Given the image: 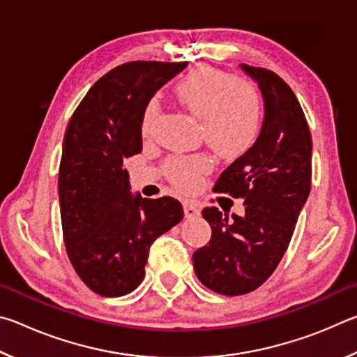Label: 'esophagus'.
<instances>
[{"instance_id":"34e87169","label":"esophagus","mask_w":357,"mask_h":357,"mask_svg":"<svg viewBox=\"0 0 357 357\" xmlns=\"http://www.w3.org/2000/svg\"><path fill=\"white\" fill-rule=\"evenodd\" d=\"M184 215H185V219H193V217H198L200 215V208L190 202H184Z\"/></svg>"}]
</instances>
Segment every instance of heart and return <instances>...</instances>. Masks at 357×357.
<instances>
[{"label": "heart", "mask_w": 357, "mask_h": 357, "mask_svg": "<svg viewBox=\"0 0 357 357\" xmlns=\"http://www.w3.org/2000/svg\"><path fill=\"white\" fill-rule=\"evenodd\" d=\"M181 104L202 118L204 137L223 154L243 153L257 140L261 128V102L255 88L227 72L200 66L176 84ZM159 113V100L151 99L143 110V130H148ZM209 170L203 155L181 157L168 162V174L183 189L197 184L198 174Z\"/></svg>", "instance_id": "obj_1"}]
</instances>
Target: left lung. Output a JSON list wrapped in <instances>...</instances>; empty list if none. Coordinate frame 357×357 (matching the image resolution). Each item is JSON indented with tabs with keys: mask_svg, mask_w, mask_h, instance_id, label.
Masks as SVG:
<instances>
[{
	"mask_svg": "<svg viewBox=\"0 0 357 357\" xmlns=\"http://www.w3.org/2000/svg\"><path fill=\"white\" fill-rule=\"evenodd\" d=\"M239 68L258 84L264 118L257 142L223 170L215 189L243 197L245 213L228 219L204 208L213 236L192 258L198 280L225 296L253 291L274 273L312 181V137L291 88L268 69Z\"/></svg>",
	"mask_w": 357,
	"mask_h": 357,
	"instance_id": "obj_1",
	"label": "left lung"
}]
</instances>
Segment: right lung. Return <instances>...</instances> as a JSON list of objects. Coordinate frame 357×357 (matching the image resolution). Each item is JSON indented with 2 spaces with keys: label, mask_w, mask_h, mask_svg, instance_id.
Listing matches in <instances>:
<instances>
[{
  "label": "right lung",
  "mask_w": 357,
  "mask_h": 357,
  "mask_svg": "<svg viewBox=\"0 0 357 357\" xmlns=\"http://www.w3.org/2000/svg\"><path fill=\"white\" fill-rule=\"evenodd\" d=\"M185 66H118L93 84L66 129L58 174L64 244L77 274L100 296L134 291L151 244L184 217L172 197L134 195L123 165L142 151L144 107Z\"/></svg>",
  "instance_id": "right-lung-1"
}]
</instances>
